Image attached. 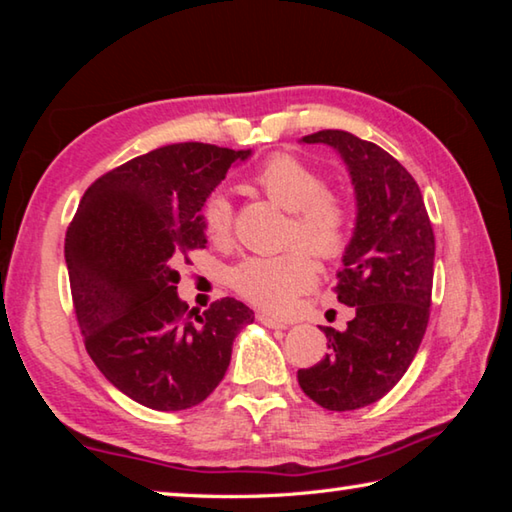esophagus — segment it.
<instances>
[{
  "label": "esophagus",
  "instance_id": "obj_1",
  "mask_svg": "<svg viewBox=\"0 0 512 512\" xmlns=\"http://www.w3.org/2000/svg\"><path fill=\"white\" fill-rule=\"evenodd\" d=\"M257 320H259V323H262V325L271 327V329H287V327H289V323H284V320H277V318L268 316V314H257Z\"/></svg>",
  "mask_w": 512,
  "mask_h": 512
}]
</instances>
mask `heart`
<instances>
[{
    "mask_svg": "<svg viewBox=\"0 0 512 512\" xmlns=\"http://www.w3.org/2000/svg\"><path fill=\"white\" fill-rule=\"evenodd\" d=\"M250 185L268 201L291 212L289 248L277 255H257L230 271V287L250 305L284 311L296 296L316 282V264L308 254L332 262L350 244L352 214L345 198L327 189L323 173L291 153H273L250 173ZM205 237L228 244L232 237V205L221 192L207 198L201 210ZM310 252L307 254L304 248Z\"/></svg>",
    "mask_w": 512,
    "mask_h": 512,
    "instance_id": "1",
    "label": "heart"
}]
</instances>
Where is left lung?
Listing matches in <instances>:
<instances>
[{"mask_svg":"<svg viewBox=\"0 0 512 512\" xmlns=\"http://www.w3.org/2000/svg\"><path fill=\"white\" fill-rule=\"evenodd\" d=\"M302 142L334 146L352 176L357 228L334 293L357 316L345 332L323 327L327 354L298 370V384L327 411H354L391 391L420 348L436 239L418 183L391 153L345 131H318Z\"/></svg>","mask_w":512,"mask_h":512,"instance_id":"obj_1","label":"left lung"}]
</instances>
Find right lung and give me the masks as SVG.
<instances>
[{"label":"right lung","instance_id":"right-lung-1","mask_svg":"<svg viewBox=\"0 0 512 512\" xmlns=\"http://www.w3.org/2000/svg\"><path fill=\"white\" fill-rule=\"evenodd\" d=\"M250 151L169 144L103 173L65 237L85 350L112 386L155 411L201 404L230 366L253 309L221 298L198 314L178 298V266L205 248L201 207Z\"/></svg>","mask_w":512,"mask_h":512}]
</instances>
